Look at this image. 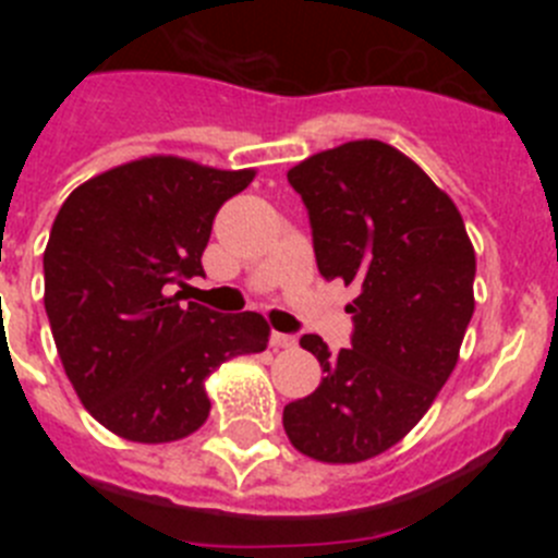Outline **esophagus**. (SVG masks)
<instances>
[{"mask_svg": "<svg viewBox=\"0 0 558 558\" xmlns=\"http://www.w3.org/2000/svg\"><path fill=\"white\" fill-rule=\"evenodd\" d=\"M295 335H284V332H274L270 335V347L274 349H295Z\"/></svg>", "mask_w": 558, "mask_h": 558, "instance_id": "esophagus-1", "label": "esophagus"}]
</instances>
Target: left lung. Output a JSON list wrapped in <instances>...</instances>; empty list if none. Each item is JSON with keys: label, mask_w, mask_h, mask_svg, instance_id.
<instances>
[{"label": "left lung", "mask_w": 558, "mask_h": 558, "mask_svg": "<svg viewBox=\"0 0 558 558\" xmlns=\"http://www.w3.org/2000/svg\"><path fill=\"white\" fill-rule=\"evenodd\" d=\"M288 181L307 206L318 270L357 299L352 349L302 338L324 377L284 405V433L315 461H366L411 433L456 368L475 313V251L456 204L386 142L315 153Z\"/></svg>", "instance_id": "1"}]
</instances>
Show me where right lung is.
<instances>
[{
  "mask_svg": "<svg viewBox=\"0 0 558 558\" xmlns=\"http://www.w3.org/2000/svg\"><path fill=\"white\" fill-rule=\"evenodd\" d=\"M251 181L254 170L150 156L88 179L58 211L44 251L52 338L86 411L128 441L198 430L211 408L206 377L268 347L263 315L172 293L204 276L215 215Z\"/></svg>",
  "mask_w": 558,
  "mask_h": 558,
  "instance_id": "right-lung-1",
  "label": "right lung"
}]
</instances>
